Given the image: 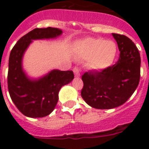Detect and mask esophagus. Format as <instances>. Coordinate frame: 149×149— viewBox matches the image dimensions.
Segmentation results:
<instances>
[{"mask_svg":"<svg viewBox=\"0 0 149 149\" xmlns=\"http://www.w3.org/2000/svg\"><path fill=\"white\" fill-rule=\"evenodd\" d=\"M81 72H82L81 68L77 67V66H75V67L73 68V72H74V74L76 77H80Z\"/></svg>","mask_w":149,"mask_h":149,"instance_id":"esophagus-1","label":"esophagus"}]
</instances>
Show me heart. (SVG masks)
<instances>
[{"label": "heart", "mask_w": 149, "mask_h": 149, "mask_svg": "<svg viewBox=\"0 0 149 149\" xmlns=\"http://www.w3.org/2000/svg\"><path fill=\"white\" fill-rule=\"evenodd\" d=\"M80 56L90 60L91 68L104 70L111 65L115 58L118 48L112 40L103 38H89L79 43Z\"/></svg>", "instance_id": "heart-1"}]
</instances>
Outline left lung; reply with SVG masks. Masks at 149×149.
<instances>
[{
  "instance_id": "obj_1",
  "label": "left lung",
  "mask_w": 149,
  "mask_h": 149,
  "mask_svg": "<svg viewBox=\"0 0 149 149\" xmlns=\"http://www.w3.org/2000/svg\"><path fill=\"white\" fill-rule=\"evenodd\" d=\"M118 43V62L101 71H88L82 76L81 96L93 108L111 109L122 105L139 86L141 58L139 49L129 38L112 33Z\"/></svg>"
}]
</instances>
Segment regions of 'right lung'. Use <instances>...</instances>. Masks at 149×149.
Segmentation results:
<instances>
[{"mask_svg":"<svg viewBox=\"0 0 149 149\" xmlns=\"http://www.w3.org/2000/svg\"><path fill=\"white\" fill-rule=\"evenodd\" d=\"M62 30L48 27L35 29L20 38L10 51L8 63V86L10 97L17 108L29 118H43L56 107L58 91L74 78L71 70H52L38 79H31L22 69V57L32 40L53 38Z\"/></svg>","mask_w":149,"mask_h":149,"instance_id":"add662e5","label":"right lung"}]
</instances>
